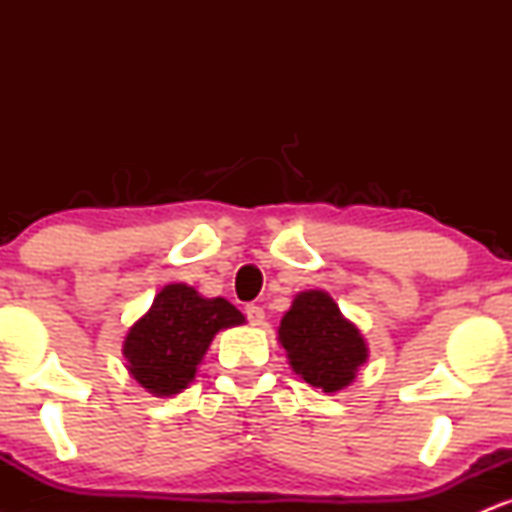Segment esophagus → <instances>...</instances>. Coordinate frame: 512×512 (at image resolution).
Instances as JSON below:
<instances>
[{
    "label": "esophagus",
    "instance_id": "obj_1",
    "mask_svg": "<svg viewBox=\"0 0 512 512\" xmlns=\"http://www.w3.org/2000/svg\"><path fill=\"white\" fill-rule=\"evenodd\" d=\"M245 317H248L250 325H262V322H264V310L260 308V305L250 303V305H245Z\"/></svg>",
    "mask_w": 512,
    "mask_h": 512
}]
</instances>
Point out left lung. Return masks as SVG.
<instances>
[{
    "mask_svg": "<svg viewBox=\"0 0 512 512\" xmlns=\"http://www.w3.org/2000/svg\"><path fill=\"white\" fill-rule=\"evenodd\" d=\"M279 342L291 368L322 392H339L354 383L366 363L368 346L325 291H303L281 317Z\"/></svg>",
    "mask_w": 512,
    "mask_h": 512,
    "instance_id": "left-lung-1",
    "label": "left lung"
}]
</instances>
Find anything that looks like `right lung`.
<instances>
[{"mask_svg":"<svg viewBox=\"0 0 512 512\" xmlns=\"http://www.w3.org/2000/svg\"><path fill=\"white\" fill-rule=\"evenodd\" d=\"M243 322L226 298H204L187 284L163 286L149 313L129 327L122 346L127 370L151 395H178L195 380L216 332Z\"/></svg>","mask_w":512,"mask_h":512,"instance_id":"right-lung-1","label":"right lung"}]
</instances>
